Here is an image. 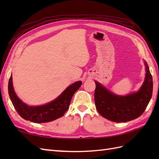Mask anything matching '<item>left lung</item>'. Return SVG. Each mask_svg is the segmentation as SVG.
Segmentation results:
<instances>
[{"mask_svg":"<svg viewBox=\"0 0 159 159\" xmlns=\"http://www.w3.org/2000/svg\"><path fill=\"white\" fill-rule=\"evenodd\" d=\"M146 76L136 92L119 96L96 81L94 93L96 107L100 115L114 122H126L136 119L146 110L152 95L153 81L149 67L144 61Z\"/></svg>","mask_w":159,"mask_h":159,"instance_id":"8db88e82","label":"left lung"}]
</instances>
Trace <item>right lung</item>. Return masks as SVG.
I'll list each match as a JSON object with an SVG mask.
<instances>
[{"label":"right lung","mask_w":159,"mask_h":159,"mask_svg":"<svg viewBox=\"0 0 159 159\" xmlns=\"http://www.w3.org/2000/svg\"><path fill=\"white\" fill-rule=\"evenodd\" d=\"M81 85L82 82L80 80L72 83L57 98L39 106H29L19 98L13 89L12 75L9 80L8 92L15 109L23 119L34 123H45L64 116L68 109L73 95Z\"/></svg>","instance_id":"right-lung-1"}]
</instances>
